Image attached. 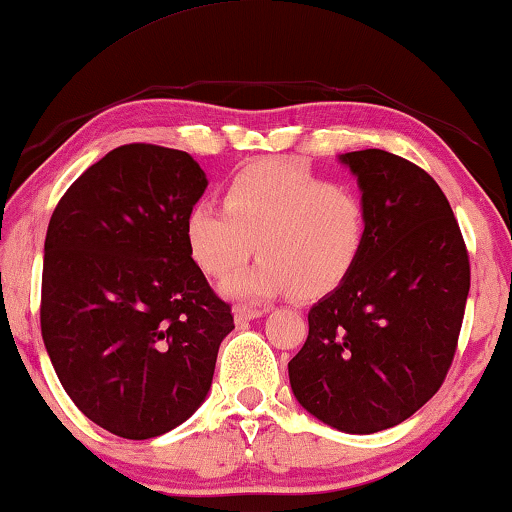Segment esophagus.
Masks as SVG:
<instances>
[{
  "label": "esophagus",
  "mask_w": 512,
  "mask_h": 512,
  "mask_svg": "<svg viewBox=\"0 0 512 512\" xmlns=\"http://www.w3.org/2000/svg\"><path fill=\"white\" fill-rule=\"evenodd\" d=\"M262 315H266V308H253V305H239V308L234 310L236 322H250V319H257Z\"/></svg>",
  "instance_id": "1"
}]
</instances>
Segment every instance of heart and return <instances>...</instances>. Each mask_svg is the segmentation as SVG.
Instances as JSON below:
<instances>
[{
  "label": "heart",
  "mask_w": 512,
  "mask_h": 512,
  "mask_svg": "<svg viewBox=\"0 0 512 512\" xmlns=\"http://www.w3.org/2000/svg\"><path fill=\"white\" fill-rule=\"evenodd\" d=\"M370 239V204L347 183H331L296 160H264L234 172L225 204L193 202L186 213L190 257L227 292L266 299L294 292L315 299L340 287Z\"/></svg>",
  "instance_id": "heart-1"
}]
</instances>
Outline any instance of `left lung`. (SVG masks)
<instances>
[{"instance_id":"8db88e82","label":"left lung","mask_w":512,"mask_h":512,"mask_svg":"<svg viewBox=\"0 0 512 512\" xmlns=\"http://www.w3.org/2000/svg\"><path fill=\"white\" fill-rule=\"evenodd\" d=\"M370 204L349 278L308 312L289 361L296 400L319 421L372 434L407 421L451 370L469 296V253L444 190L384 149L340 158Z\"/></svg>"}]
</instances>
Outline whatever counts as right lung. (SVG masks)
<instances>
[{"label":"right lung","mask_w":512,"mask_h":512,"mask_svg":"<svg viewBox=\"0 0 512 512\" xmlns=\"http://www.w3.org/2000/svg\"><path fill=\"white\" fill-rule=\"evenodd\" d=\"M207 188L193 156L158 144L112 149L71 183L45 234L41 333L89 421L124 439L181 425L207 398L232 305L186 243Z\"/></svg>","instance_id":"obj_1"}]
</instances>
